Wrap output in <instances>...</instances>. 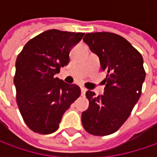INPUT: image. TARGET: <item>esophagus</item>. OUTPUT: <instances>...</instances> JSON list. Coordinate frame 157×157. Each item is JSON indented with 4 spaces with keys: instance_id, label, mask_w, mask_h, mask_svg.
I'll use <instances>...</instances> for the list:
<instances>
[{
    "instance_id": "obj_1",
    "label": "esophagus",
    "mask_w": 157,
    "mask_h": 157,
    "mask_svg": "<svg viewBox=\"0 0 157 157\" xmlns=\"http://www.w3.org/2000/svg\"><path fill=\"white\" fill-rule=\"evenodd\" d=\"M86 92V88H85V87H83V86H82V87H81V95H82V96H84V95H85Z\"/></svg>"
}]
</instances>
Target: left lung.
Masks as SVG:
<instances>
[{"label": "left lung", "mask_w": 157, "mask_h": 157, "mask_svg": "<svg viewBox=\"0 0 157 157\" xmlns=\"http://www.w3.org/2000/svg\"><path fill=\"white\" fill-rule=\"evenodd\" d=\"M83 40L98 55L106 77L103 95L86 92L89 107L82 113V125L93 136H108L123 125L140 99L146 75L143 59L128 40L117 34L87 33Z\"/></svg>", "instance_id": "8db88e82"}]
</instances>
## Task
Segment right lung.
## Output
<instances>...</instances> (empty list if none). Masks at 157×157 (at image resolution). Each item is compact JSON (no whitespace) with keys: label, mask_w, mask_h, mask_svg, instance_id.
<instances>
[{"label":"right lung","mask_w":157,"mask_h":157,"mask_svg":"<svg viewBox=\"0 0 157 157\" xmlns=\"http://www.w3.org/2000/svg\"><path fill=\"white\" fill-rule=\"evenodd\" d=\"M85 33L49 29L30 39L17 56L14 84L22 119L35 133L49 135L81 94L75 84L56 78L69 63L71 49Z\"/></svg>","instance_id":"add662e5"}]
</instances>
